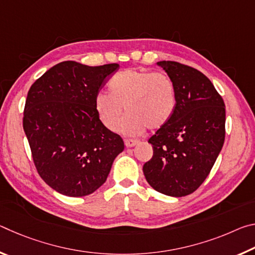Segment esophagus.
<instances>
[{
    "instance_id": "obj_1",
    "label": "esophagus",
    "mask_w": 255,
    "mask_h": 255,
    "mask_svg": "<svg viewBox=\"0 0 255 255\" xmlns=\"http://www.w3.org/2000/svg\"><path fill=\"white\" fill-rule=\"evenodd\" d=\"M137 144V139H130V138H126V139H125V145H126V147H132V146H135Z\"/></svg>"
}]
</instances>
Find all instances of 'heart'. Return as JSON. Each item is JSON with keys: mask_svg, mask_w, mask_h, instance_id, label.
<instances>
[{"mask_svg": "<svg viewBox=\"0 0 255 255\" xmlns=\"http://www.w3.org/2000/svg\"><path fill=\"white\" fill-rule=\"evenodd\" d=\"M108 89L109 93L97 94L94 108L101 124L111 131L117 130L124 108L128 115L120 130L127 135L163 127L176 109L175 84L164 73L126 70L111 77Z\"/></svg>", "mask_w": 255, "mask_h": 255, "instance_id": "obj_1", "label": "heart"}]
</instances>
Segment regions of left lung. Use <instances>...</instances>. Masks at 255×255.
Listing matches in <instances>:
<instances>
[{
  "mask_svg": "<svg viewBox=\"0 0 255 255\" xmlns=\"http://www.w3.org/2000/svg\"><path fill=\"white\" fill-rule=\"evenodd\" d=\"M157 65L176 88L172 118L148 139L153 156L143 166L150 187L163 195L195 192L210 173L225 140V103L210 80L196 68L172 60Z\"/></svg>",
  "mask_w": 255,
  "mask_h": 255,
  "instance_id": "left-lung-1",
  "label": "left lung"
}]
</instances>
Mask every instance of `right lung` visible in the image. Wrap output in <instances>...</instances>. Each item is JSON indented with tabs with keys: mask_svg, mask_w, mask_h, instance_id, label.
I'll use <instances>...</instances> for the list:
<instances>
[{
	"mask_svg": "<svg viewBox=\"0 0 255 255\" xmlns=\"http://www.w3.org/2000/svg\"><path fill=\"white\" fill-rule=\"evenodd\" d=\"M118 64H57L30 88L23 129L41 179L68 197L91 195L106 182L124 140L99 119L94 99Z\"/></svg>",
	"mask_w": 255,
	"mask_h": 255,
	"instance_id": "right-lung-1",
	"label": "right lung"
}]
</instances>
